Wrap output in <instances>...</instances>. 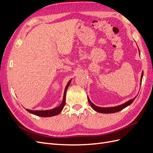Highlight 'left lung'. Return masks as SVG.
Masks as SVG:
<instances>
[{
    "label": "left lung",
    "mask_w": 153,
    "mask_h": 153,
    "mask_svg": "<svg viewBox=\"0 0 153 153\" xmlns=\"http://www.w3.org/2000/svg\"><path fill=\"white\" fill-rule=\"evenodd\" d=\"M138 52H139V54L140 55L139 48H138ZM142 77H143V72L142 73V75H141V78H140V85H141V83H142ZM137 96H136L135 98H133V99H131V100H129V101H126V103H124L121 104V105H118V106H112V107H100V106H96L94 104L92 103L88 96H87V100H88V101H89V103L91 107L93 108L95 111H96V112L101 113V114H112V113H115V112H119V111H121L123 109L127 107V106H129V105H131L133 103V101L135 100V99L136 98Z\"/></svg>",
    "instance_id": "8db88e82"
}]
</instances>
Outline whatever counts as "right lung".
I'll use <instances>...</instances> for the list:
<instances>
[{
	"mask_svg": "<svg viewBox=\"0 0 153 153\" xmlns=\"http://www.w3.org/2000/svg\"><path fill=\"white\" fill-rule=\"evenodd\" d=\"M71 82V79L69 80V82H68V84H67V85L65 87V89H64V96H63L62 103L59 106H57V107L54 108L53 109L47 110H29V109H26V110L27 111V112H29L30 114H32L37 115V116L43 117H52V116H54V115H58L62 110L64 105H65L66 91H67V89H68V88L69 84H70Z\"/></svg>",
	"mask_w": 153,
	"mask_h": 153,
	"instance_id": "right-lung-1",
	"label": "right lung"
}]
</instances>
